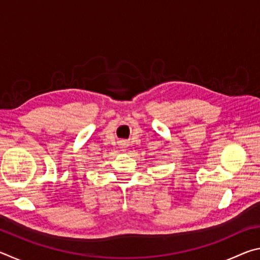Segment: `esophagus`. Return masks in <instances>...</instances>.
I'll return each instance as SVG.
<instances>
[{
    "mask_svg": "<svg viewBox=\"0 0 260 260\" xmlns=\"http://www.w3.org/2000/svg\"><path fill=\"white\" fill-rule=\"evenodd\" d=\"M119 144H120V148H121V149H125V148H126V146H127L125 141H121V142H120Z\"/></svg>",
    "mask_w": 260,
    "mask_h": 260,
    "instance_id": "1",
    "label": "esophagus"
}]
</instances>
